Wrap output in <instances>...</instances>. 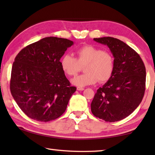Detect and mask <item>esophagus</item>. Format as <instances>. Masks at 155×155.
<instances>
[{
    "mask_svg": "<svg viewBox=\"0 0 155 155\" xmlns=\"http://www.w3.org/2000/svg\"><path fill=\"white\" fill-rule=\"evenodd\" d=\"M84 90H85V88L84 87H77V90H78V91H83Z\"/></svg>",
    "mask_w": 155,
    "mask_h": 155,
    "instance_id": "34e87169",
    "label": "esophagus"
}]
</instances>
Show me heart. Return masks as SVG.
<instances>
[{
    "mask_svg": "<svg viewBox=\"0 0 155 155\" xmlns=\"http://www.w3.org/2000/svg\"><path fill=\"white\" fill-rule=\"evenodd\" d=\"M76 58L65 54L60 61L61 69L65 74L74 76L84 66L85 74L72 78L71 82L77 87L93 85L97 81L104 83L112 76L114 70V59L111 52L87 45L78 48L75 52Z\"/></svg>",
    "mask_w": 155,
    "mask_h": 155,
    "instance_id": "b5f03b06",
    "label": "heart"
}]
</instances>
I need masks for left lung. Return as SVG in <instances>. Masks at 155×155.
Returning <instances> with one entry per match:
<instances>
[{"label":"left lung","mask_w":155,"mask_h":155,"mask_svg":"<svg viewBox=\"0 0 155 155\" xmlns=\"http://www.w3.org/2000/svg\"><path fill=\"white\" fill-rule=\"evenodd\" d=\"M107 45L114 57L112 76L99 87L91 104L94 116L106 122L124 119L140 105L146 89V68L137 52L111 37L94 38Z\"/></svg>","instance_id":"1"}]
</instances>
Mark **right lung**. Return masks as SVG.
<instances>
[{
    "instance_id": "add662e5",
    "label": "right lung",
    "mask_w": 155,
    "mask_h": 155,
    "mask_svg": "<svg viewBox=\"0 0 155 155\" xmlns=\"http://www.w3.org/2000/svg\"><path fill=\"white\" fill-rule=\"evenodd\" d=\"M73 44L68 39L48 37L26 46L15 57L10 90L30 118L46 122L65 112L77 88L65 77L60 59Z\"/></svg>"
}]
</instances>
